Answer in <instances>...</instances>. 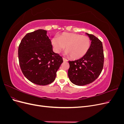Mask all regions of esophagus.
I'll return each instance as SVG.
<instances>
[{
	"mask_svg": "<svg viewBox=\"0 0 124 124\" xmlns=\"http://www.w3.org/2000/svg\"><path fill=\"white\" fill-rule=\"evenodd\" d=\"M63 62H67L68 61V60H67V59H66L65 58H64V57H63Z\"/></svg>",
	"mask_w": 124,
	"mask_h": 124,
	"instance_id": "1",
	"label": "esophagus"
}]
</instances>
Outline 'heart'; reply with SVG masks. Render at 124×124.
<instances>
[{
	"label": "heart",
	"mask_w": 124,
	"mask_h": 124,
	"mask_svg": "<svg viewBox=\"0 0 124 124\" xmlns=\"http://www.w3.org/2000/svg\"><path fill=\"white\" fill-rule=\"evenodd\" d=\"M52 43L56 52L59 53L66 46L67 53L73 59H78L84 56L91 46V40L87 36L76 33L63 32L58 38L54 37Z\"/></svg>",
	"instance_id": "heart-1"
}]
</instances>
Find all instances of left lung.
Instances as JSON below:
<instances>
[{"mask_svg":"<svg viewBox=\"0 0 124 124\" xmlns=\"http://www.w3.org/2000/svg\"><path fill=\"white\" fill-rule=\"evenodd\" d=\"M86 34L92 41L87 53L79 59L69 61V78L72 83L78 86L92 83L100 76L103 67L102 42L93 35L87 33Z\"/></svg>","mask_w":124,"mask_h":124,"instance_id":"1","label":"left lung"}]
</instances>
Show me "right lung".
Masks as SVG:
<instances>
[{"instance_id":"1","label":"right lung","mask_w":124,"mask_h":124,"mask_svg":"<svg viewBox=\"0 0 124 124\" xmlns=\"http://www.w3.org/2000/svg\"><path fill=\"white\" fill-rule=\"evenodd\" d=\"M47 31L38 29L27 33L18 46L20 68L24 76L32 83L46 85L54 82L62 58L52 50Z\"/></svg>"}]
</instances>
